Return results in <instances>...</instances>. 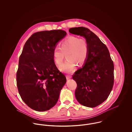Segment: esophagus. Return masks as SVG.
Wrapping results in <instances>:
<instances>
[{
  "label": "esophagus",
  "mask_w": 132,
  "mask_h": 132,
  "mask_svg": "<svg viewBox=\"0 0 132 132\" xmlns=\"http://www.w3.org/2000/svg\"><path fill=\"white\" fill-rule=\"evenodd\" d=\"M72 78V76H71L70 75H67L66 76V79H67V80H69L70 79H71Z\"/></svg>",
  "instance_id": "34e87169"
}]
</instances>
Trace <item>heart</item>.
<instances>
[{
  "instance_id": "b5f03b06",
  "label": "heart",
  "mask_w": 132,
  "mask_h": 132,
  "mask_svg": "<svg viewBox=\"0 0 132 132\" xmlns=\"http://www.w3.org/2000/svg\"><path fill=\"white\" fill-rule=\"evenodd\" d=\"M89 54V45L85 38L70 36L60 44V47L56 46L53 51V57L57 65L62 63L67 55V60L60 66L61 71L71 74L75 71L77 63L80 65L86 63Z\"/></svg>"
}]
</instances>
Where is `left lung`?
Here are the masks:
<instances>
[{
	"label": "left lung",
	"mask_w": 132,
	"mask_h": 132,
	"mask_svg": "<svg viewBox=\"0 0 132 132\" xmlns=\"http://www.w3.org/2000/svg\"><path fill=\"white\" fill-rule=\"evenodd\" d=\"M69 31L85 37L89 45L87 61L73 76L77 85L76 98L85 106L95 107L106 100L112 89L113 61L105 44L88 29L76 27L70 28Z\"/></svg>",
	"instance_id": "1"
}]
</instances>
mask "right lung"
Returning <instances> with one entry per match:
<instances>
[{
  "label": "right lung",
  "mask_w": 132,
  "mask_h": 132,
  "mask_svg": "<svg viewBox=\"0 0 132 132\" xmlns=\"http://www.w3.org/2000/svg\"><path fill=\"white\" fill-rule=\"evenodd\" d=\"M66 34L61 30L35 32L26 42L19 57L16 74L19 94L36 111H44L54 106L66 82L53 57L57 43Z\"/></svg>",
  "instance_id": "obj_1"
}]
</instances>
